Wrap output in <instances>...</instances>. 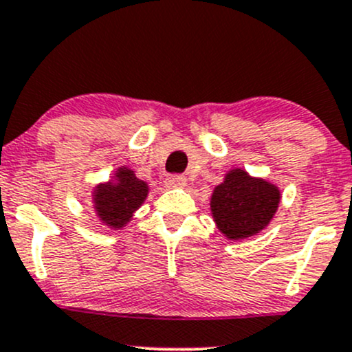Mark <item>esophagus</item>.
I'll list each match as a JSON object with an SVG mask.
<instances>
[{"label": "esophagus", "mask_w": 352, "mask_h": 352, "mask_svg": "<svg viewBox=\"0 0 352 352\" xmlns=\"http://www.w3.org/2000/svg\"><path fill=\"white\" fill-rule=\"evenodd\" d=\"M166 186H168V188L186 186V176H183V175H169L168 177H166Z\"/></svg>", "instance_id": "esophagus-1"}]
</instances>
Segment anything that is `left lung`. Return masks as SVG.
I'll use <instances>...</instances> for the list:
<instances>
[{
    "mask_svg": "<svg viewBox=\"0 0 352 352\" xmlns=\"http://www.w3.org/2000/svg\"><path fill=\"white\" fill-rule=\"evenodd\" d=\"M278 201L280 191L274 184L250 177L243 169H233L214 188L211 211L220 232L230 240H240L265 228Z\"/></svg>",
    "mask_w": 352,
    "mask_h": 352,
    "instance_id": "8db88e82",
    "label": "left lung"
}]
</instances>
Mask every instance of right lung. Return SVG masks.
<instances>
[{
    "label": "right lung",
    "mask_w": 352,
    "mask_h": 352,
    "mask_svg": "<svg viewBox=\"0 0 352 352\" xmlns=\"http://www.w3.org/2000/svg\"><path fill=\"white\" fill-rule=\"evenodd\" d=\"M116 176V183H105L96 188L94 203L102 221L112 228H122L146 199L147 184L138 179L134 171L127 168H120Z\"/></svg>",
    "instance_id": "1"
}]
</instances>
